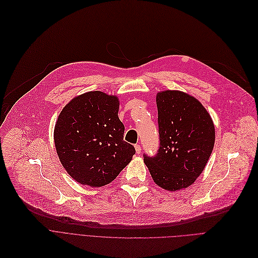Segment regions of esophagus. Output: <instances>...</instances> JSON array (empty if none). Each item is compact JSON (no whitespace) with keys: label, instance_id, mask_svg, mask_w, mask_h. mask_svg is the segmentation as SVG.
<instances>
[{"label":"esophagus","instance_id":"obj_1","mask_svg":"<svg viewBox=\"0 0 258 258\" xmlns=\"http://www.w3.org/2000/svg\"><path fill=\"white\" fill-rule=\"evenodd\" d=\"M134 147H136V151H137V153H138V154H140V153H141V150H142V148H141V145L137 144V145L134 146Z\"/></svg>","mask_w":258,"mask_h":258}]
</instances>
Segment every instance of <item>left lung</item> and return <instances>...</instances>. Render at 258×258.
<instances>
[{
  "instance_id": "8db88e82",
  "label": "left lung",
  "mask_w": 258,
  "mask_h": 258,
  "mask_svg": "<svg viewBox=\"0 0 258 258\" xmlns=\"http://www.w3.org/2000/svg\"><path fill=\"white\" fill-rule=\"evenodd\" d=\"M159 147L144 162L156 185L176 191L192 185L204 171L215 142L210 114L193 96L176 90L156 95Z\"/></svg>"
}]
</instances>
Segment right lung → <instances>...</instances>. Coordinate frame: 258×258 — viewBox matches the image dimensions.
Listing matches in <instances>:
<instances>
[{"label":"right lung","mask_w":258,"mask_h":258,"mask_svg":"<svg viewBox=\"0 0 258 258\" xmlns=\"http://www.w3.org/2000/svg\"><path fill=\"white\" fill-rule=\"evenodd\" d=\"M116 96L90 91L77 96L59 113L54 144L68 174L83 185L111 182L136 154L124 141Z\"/></svg>","instance_id":"right-lung-1"}]
</instances>
